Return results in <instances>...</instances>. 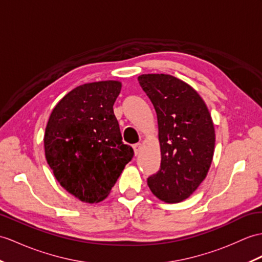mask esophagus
Listing matches in <instances>:
<instances>
[{"instance_id":"1","label":"esophagus","mask_w":262,"mask_h":262,"mask_svg":"<svg viewBox=\"0 0 262 262\" xmlns=\"http://www.w3.org/2000/svg\"><path fill=\"white\" fill-rule=\"evenodd\" d=\"M133 147H134V151H135V155L137 156L139 154V151H141V149H142V144L141 143L135 144Z\"/></svg>"}]
</instances>
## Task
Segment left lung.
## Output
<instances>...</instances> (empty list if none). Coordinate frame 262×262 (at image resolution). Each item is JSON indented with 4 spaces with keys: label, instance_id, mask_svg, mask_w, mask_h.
I'll return each mask as SVG.
<instances>
[{
    "label": "left lung",
    "instance_id": "8db88e82",
    "mask_svg": "<svg viewBox=\"0 0 262 262\" xmlns=\"http://www.w3.org/2000/svg\"><path fill=\"white\" fill-rule=\"evenodd\" d=\"M138 82L155 108L161 168L147 184L167 203L187 199L206 178L213 159L215 132L205 102L190 84L171 75L148 74Z\"/></svg>",
    "mask_w": 262,
    "mask_h": 262
}]
</instances>
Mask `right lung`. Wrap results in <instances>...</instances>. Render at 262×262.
Masks as SVG:
<instances>
[{
	"label": "right lung",
	"instance_id": "obj_1",
	"mask_svg": "<svg viewBox=\"0 0 262 262\" xmlns=\"http://www.w3.org/2000/svg\"><path fill=\"white\" fill-rule=\"evenodd\" d=\"M120 89L116 80L81 84L57 103L48 120L47 162L60 185L82 202L105 200L134 156L114 115Z\"/></svg>",
	"mask_w": 262,
	"mask_h": 262
}]
</instances>
